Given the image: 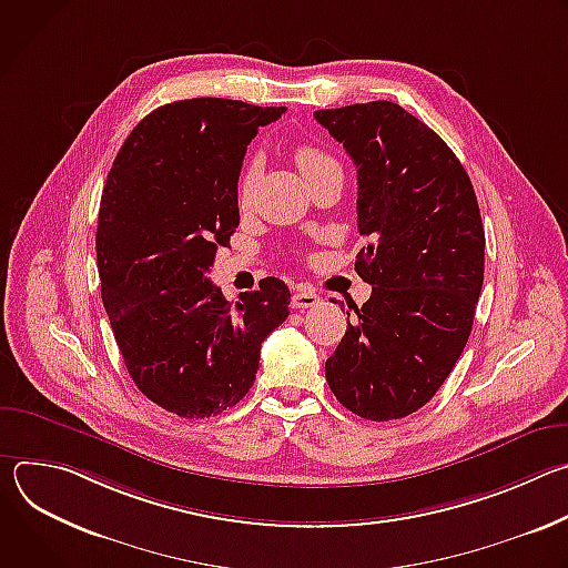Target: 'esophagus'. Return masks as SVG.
<instances>
[{
    "label": "esophagus",
    "instance_id": "1",
    "mask_svg": "<svg viewBox=\"0 0 568 568\" xmlns=\"http://www.w3.org/2000/svg\"><path fill=\"white\" fill-rule=\"evenodd\" d=\"M318 303V296L314 292H307V290H298L292 294V307L296 310H303V307H312Z\"/></svg>",
    "mask_w": 568,
    "mask_h": 568
}]
</instances>
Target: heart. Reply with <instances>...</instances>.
I'll return each instance as SVG.
<instances>
[{"mask_svg": "<svg viewBox=\"0 0 568 568\" xmlns=\"http://www.w3.org/2000/svg\"><path fill=\"white\" fill-rule=\"evenodd\" d=\"M296 164H298L301 173L307 175V173H312V171H316V169H321V166L337 164V161H335L331 154L323 152L321 148L305 143V145H298V148H296ZM258 178H261V159L254 156V159L247 161L245 169H242V173H240V180H237V191H235V195H237L240 209H245V206L252 204V197H254Z\"/></svg>", "mask_w": 568, "mask_h": 568, "instance_id": "obj_1", "label": "heart"}]
</instances>
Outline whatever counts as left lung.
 <instances>
[{
    "mask_svg": "<svg viewBox=\"0 0 568 568\" xmlns=\"http://www.w3.org/2000/svg\"><path fill=\"white\" fill-rule=\"evenodd\" d=\"M314 119L357 166V229L371 245L355 272L373 285L326 379L355 416L397 420L436 395L471 333L485 261L478 202L449 145L397 103Z\"/></svg>",
    "mask_w": 568,
    "mask_h": 568,
    "instance_id": "left-lung-1",
    "label": "left lung"
}]
</instances>
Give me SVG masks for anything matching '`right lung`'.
I'll return each mask as SVG.
<instances>
[{
    "mask_svg": "<svg viewBox=\"0 0 568 568\" xmlns=\"http://www.w3.org/2000/svg\"><path fill=\"white\" fill-rule=\"evenodd\" d=\"M283 112L229 99L161 105L130 132L103 189L97 261L114 339L136 388L182 418L245 397L261 344L290 314L278 278L237 303L206 278L240 224L247 145Z\"/></svg>",
    "mask_w": 568,
    "mask_h": 568,
    "instance_id": "add662e5",
    "label": "right lung"
}]
</instances>
